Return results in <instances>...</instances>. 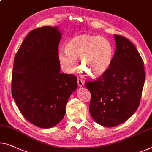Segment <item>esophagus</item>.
I'll list each match as a JSON object with an SVG mask.
<instances>
[{
  "instance_id": "1",
  "label": "esophagus",
  "mask_w": 152,
  "mask_h": 152,
  "mask_svg": "<svg viewBox=\"0 0 152 152\" xmlns=\"http://www.w3.org/2000/svg\"><path fill=\"white\" fill-rule=\"evenodd\" d=\"M78 85L79 87H82L84 86V81L82 80H78Z\"/></svg>"
}]
</instances>
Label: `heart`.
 <instances>
[{
  "instance_id": "1",
  "label": "heart",
  "mask_w": 152,
  "mask_h": 152,
  "mask_svg": "<svg viewBox=\"0 0 152 152\" xmlns=\"http://www.w3.org/2000/svg\"><path fill=\"white\" fill-rule=\"evenodd\" d=\"M113 57V47L110 41L96 35L76 36L67 42L66 49L58 51V61L65 72L72 74L78 69L77 58H80V67L92 77L104 74Z\"/></svg>"
}]
</instances>
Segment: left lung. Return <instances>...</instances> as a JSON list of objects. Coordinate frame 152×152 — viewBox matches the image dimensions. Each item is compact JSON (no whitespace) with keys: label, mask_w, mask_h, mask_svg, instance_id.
<instances>
[{"label":"left lung","mask_w":152,"mask_h":152,"mask_svg":"<svg viewBox=\"0 0 152 152\" xmlns=\"http://www.w3.org/2000/svg\"><path fill=\"white\" fill-rule=\"evenodd\" d=\"M116 50L109 68L94 82L85 84L91 94L89 113L105 127L123 124L139 107L145 74L143 61L131 42L114 35Z\"/></svg>","instance_id":"8db88e82"}]
</instances>
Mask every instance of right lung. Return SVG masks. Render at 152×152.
<instances>
[{
  "label": "right lung",
  "instance_id": "add662e5",
  "mask_svg": "<svg viewBox=\"0 0 152 152\" xmlns=\"http://www.w3.org/2000/svg\"><path fill=\"white\" fill-rule=\"evenodd\" d=\"M62 33L58 26L31 31L14 58L11 91L20 111L42 128L55 126L77 88L73 74L60 73L58 48Z\"/></svg>",
  "mask_w": 152,
  "mask_h": 152
}]
</instances>
